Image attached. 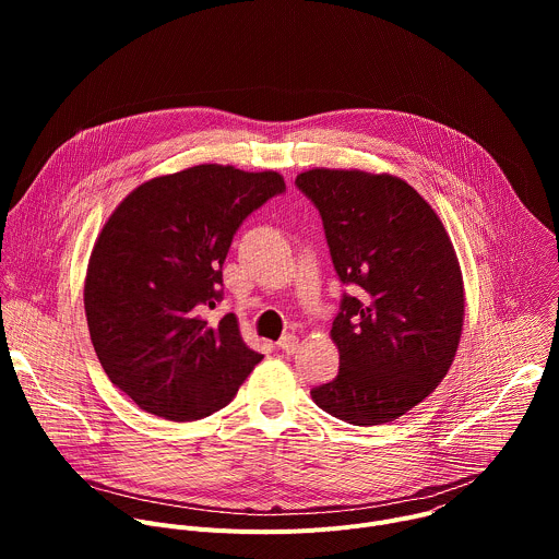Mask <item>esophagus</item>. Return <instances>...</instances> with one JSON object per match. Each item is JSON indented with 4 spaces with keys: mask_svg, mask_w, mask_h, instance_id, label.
<instances>
[{
    "mask_svg": "<svg viewBox=\"0 0 559 559\" xmlns=\"http://www.w3.org/2000/svg\"><path fill=\"white\" fill-rule=\"evenodd\" d=\"M278 347H281L285 354H296V349H298V336H296V334H285V336L278 341Z\"/></svg>",
    "mask_w": 559,
    "mask_h": 559,
    "instance_id": "obj_1",
    "label": "esophagus"
}]
</instances>
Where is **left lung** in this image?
Masks as SVG:
<instances>
[{
    "mask_svg": "<svg viewBox=\"0 0 559 559\" xmlns=\"http://www.w3.org/2000/svg\"><path fill=\"white\" fill-rule=\"evenodd\" d=\"M296 186L323 216L343 296L338 376L313 403L349 425L401 418L447 376L462 336L464 283L436 210L401 177L311 168Z\"/></svg>",
    "mask_w": 559,
    "mask_h": 559,
    "instance_id": "obj_1",
    "label": "left lung"
}]
</instances>
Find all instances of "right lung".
Wrapping results in <instances>:
<instances>
[{
	"mask_svg": "<svg viewBox=\"0 0 559 559\" xmlns=\"http://www.w3.org/2000/svg\"><path fill=\"white\" fill-rule=\"evenodd\" d=\"M285 190L278 173L203 164L134 188L102 227L84 285L91 341L110 382L147 414L190 423L223 409L263 356L238 318L216 325L231 236Z\"/></svg>",
	"mask_w": 559,
	"mask_h": 559,
	"instance_id": "add662e5",
	"label": "right lung"
}]
</instances>
